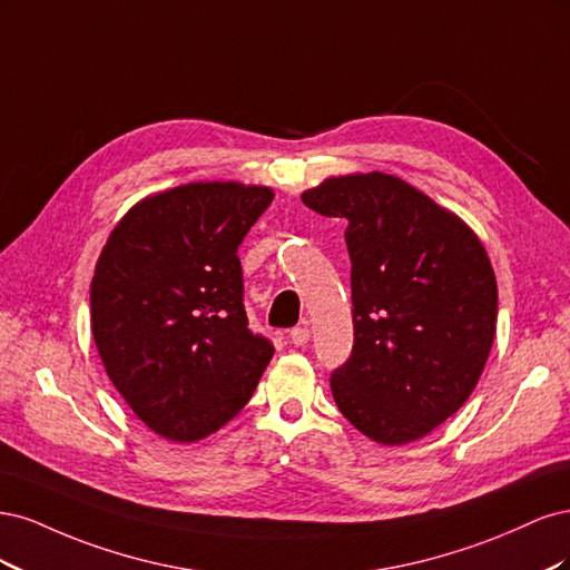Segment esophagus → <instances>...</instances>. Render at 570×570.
<instances>
[{
    "mask_svg": "<svg viewBox=\"0 0 570 570\" xmlns=\"http://www.w3.org/2000/svg\"><path fill=\"white\" fill-rule=\"evenodd\" d=\"M308 337H312V331H308L306 325H297V327H292V331H289L287 342L295 344V347H302V344L308 342Z\"/></svg>",
    "mask_w": 570,
    "mask_h": 570,
    "instance_id": "esophagus-1",
    "label": "esophagus"
}]
</instances>
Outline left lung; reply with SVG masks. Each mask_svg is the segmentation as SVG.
I'll list each match as a JSON object with an SVG mask.
<instances>
[{"label": "left lung", "mask_w": 570, "mask_h": 570, "mask_svg": "<svg viewBox=\"0 0 570 570\" xmlns=\"http://www.w3.org/2000/svg\"><path fill=\"white\" fill-rule=\"evenodd\" d=\"M302 202L347 220L354 347L335 404L377 444L421 440L475 390L497 331V278L478 235L406 180L325 178Z\"/></svg>", "instance_id": "left-lung-1"}]
</instances>
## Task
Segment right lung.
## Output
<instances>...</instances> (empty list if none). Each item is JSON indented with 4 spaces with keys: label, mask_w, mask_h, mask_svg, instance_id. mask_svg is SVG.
Segmentation results:
<instances>
[{
    "label": "right lung",
    "mask_w": 570,
    "mask_h": 570,
    "mask_svg": "<svg viewBox=\"0 0 570 570\" xmlns=\"http://www.w3.org/2000/svg\"><path fill=\"white\" fill-rule=\"evenodd\" d=\"M273 202L243 183H187L116 223L90 285L114 387L154 433L197 442L235 419L273 356L249 331L237 247Z\"/></svg>",
    "instance_id": "add662e5"
}]
</instances>
